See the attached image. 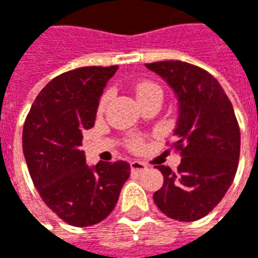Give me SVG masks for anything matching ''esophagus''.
I'll use <instances>...</instances> for the list:
<instances>
[{
	"instance_id": "1",
	"label": "esophagus",
	"mask_w": 258,
	"mask_h": 258,
	"mask_svg": "<svg viewBox=\"0 0 258 258\" xmlns=\"http://www.w3.org/2000/svg\"><path fill=\"white\" fill-rule=\"evenodd\" d=\"M146 164H144V162H141V161H132L131 162V171L134 173H141L144 172V171H146Z\"/></svg>"
}]
</instances>
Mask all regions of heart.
Wrapping results in <instances>:
<instances>
[{
    "instance_id": "1",
    "label": "heart",
    "mask_w": 258,
    "mask_h": 258,
    "mask_svg": "<svg viewBox=\"0 0 258 258\" xmlns=\"http://www.w3.org/2000/svg\"><path fill=\"white\" fill-rule=\"evenodd\" d=\"M156 89H159V86L155 85L152 82H141V83L135 85V93H136V97L139 99V97H142L145 94L154 92ZM107 100H109V93H104L103 96H102V99H100V102H99V107H97L99 113L104 110V107H106V104H107ZM131 148H132L134 151H141V149H142V142H141V141H134L132 145H131Z\"/></svg>"
}]
</instances>
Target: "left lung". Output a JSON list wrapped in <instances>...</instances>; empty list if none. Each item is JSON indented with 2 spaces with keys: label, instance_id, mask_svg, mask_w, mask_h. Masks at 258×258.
<instances>
[{
  "label": "left lung",
  "instance_id": "1",
  "mask_svg": "<svg viewBox=\"0 0 258 258\" xmlns=\"http://www.w3.org/2000/svg\"><path fill=\"white\" fill-rule=\"evenodd\" d=\"M146 67L168 82L179 102L172 148L182 159L176 172L156 166L164 185L154 201L172 220L197 221L220 204L237 172L240 127L233 104L218 80L198 66L166 60Z\"/></svg>",
  "mask_w": 258,
  "mask_h": 258
}]
</instances>
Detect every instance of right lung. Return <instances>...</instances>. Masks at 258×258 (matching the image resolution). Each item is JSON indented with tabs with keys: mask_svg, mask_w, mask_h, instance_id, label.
Returning a JSON list of instances; mask_svg holds the SVG:
<instances>
[{
	"mask_svg": "<svg viewBox=\"0 0 258 258\" xmlns=\"http://www.w3.org/2000/svg\"><path fill=\"white\" fill-rule=\"evenodd\" d=\"M117 66L80 67L54 77L35 97L23 129V151L41 200L64 223L89 227L113 211L131 175L124 161L86 165L83 132Z\"/></svg>",
	"mask_w": 258,
	"mask_h": 258,
	"instance_id": "obj_1",
	"label": "right lung"
}]
</instances>
